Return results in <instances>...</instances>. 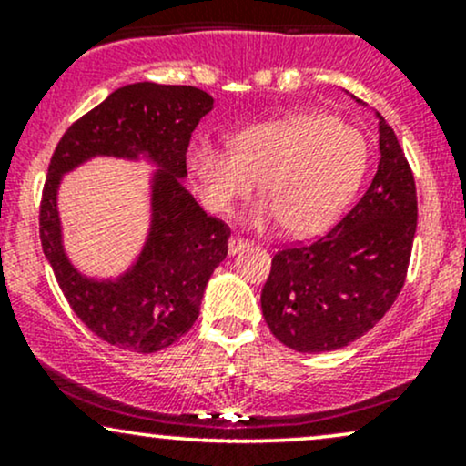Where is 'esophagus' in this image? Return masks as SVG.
I'll list each match as a JSON object with an SVG mask.
<instances>
[{"label": "esophagus", "mask_w": 466, "mask_h": 466, "mask_svg": "<svg viewBox=\"0 0 466 466\" xmlns=\"http://www.w3.org/2000/svg\"><path fill=\"white\" fill-rule=\"evenodd\" d=\"M248 245H249V240H245L240 237H232V238H229V243H228V249H229V254H238V251L248 248Z\"/></svg>", "instance_id": "34e87169"}]
</instances>
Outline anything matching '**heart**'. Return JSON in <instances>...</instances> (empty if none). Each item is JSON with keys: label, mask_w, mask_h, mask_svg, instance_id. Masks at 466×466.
Wrapping results in <instances>:
<instances>
[{"label": "heart", "mask_w": 466, "mask_h": 466, "mask_svg": "<svg viewBox=\"0 0 466 466\" xmlns=\"http://www.w3.org/2000/svg\"><path fill=\"white\" fill-rule=\"evenodd\" d=\"M229 148L199 142L188 164L203 199L228 212L260 179L256 226L280 221L293 237L329 228L360 190L370 147L357 127L330 116H287L256 122L229 136Z\"/></svg>", "instance_id": "1"}]
</instances>
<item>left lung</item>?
Listing matches in <instances>:
<instances>
[{"mask_svg":"<svg viewBox=\"0 0 466 466\" xmlns=\"http://www.w3.org/2000/svg\"><path fill=\"white\" fill-rule=\"evenodd\" d=\"M370 188L324 237L271 258L260 307L269 330L296 352H329L366 335L399 298L416 234V184L392 127L379 116Z\"/></svg>","mask_w":466,"mask_h":466,"instance_id":"8db88e82","label":"left lung"}]
</instances>
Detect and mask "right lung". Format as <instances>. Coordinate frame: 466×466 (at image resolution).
<instances>
[{"instance_id":"obj_1","label":"right lung","mask_w":466,"mask_h":466,"mask_svg":"<svg viewBox=\"0 0 466 466\" xmlns=\"http://www.w3.org/2000/svg\"><path fill=\"white\" fill-rule=\"evenodd\" d=\"M210 109L212 96L190 85H127L63 133L47 166L39 208L41 248L76 318L117 349L148 355L188 333L212 271L228 256L229 228L208 217L181 184L192 131ZM137 152H148L160 166L147 245L134 269L117 281L85 279L60 245L57 181L94 154Z\"/></svg>"}]
</instances>
